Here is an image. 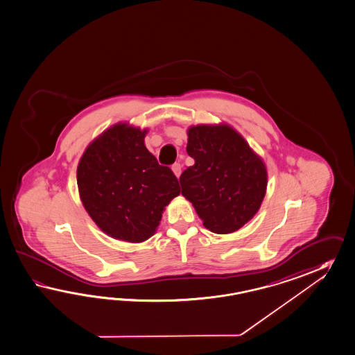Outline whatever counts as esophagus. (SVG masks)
Masks as SVG:
<instances>
[{"mask_svg": "<svg viewBox=\"0 0 355 355\" xmlns=\"http://www.w3.org/2000/svg\"><path fill=\"white\" fill-rule=\"evenodd\" d=\"M171 168H173V173H175V176H176V178H179V176L182 175V164H173V167H171Z\"/></svg>", "mask_w": 355, "mask_h": 355, "instance_id": "esophagus-1", "label": "esophagus"}]
</instances>
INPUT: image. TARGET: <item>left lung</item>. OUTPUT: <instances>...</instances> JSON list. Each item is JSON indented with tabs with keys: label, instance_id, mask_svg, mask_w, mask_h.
I'll list each match as a JSON object with an SVG mask.
<instances>
[{
	"label": "left lung",
	"instance_id": "left-lung-1",
	"mask_svg": "<svg viewBox=\"0 0 355 355\" xmlns=\"http://www.w3.org/2000/svg\"><path fill=\"white\" fill-rule=\"evenodd\" d=\"M187 132L194 164L179 179L182 194L212 233H233L263 203L268 185L263 158L227 123L191 126Z\"/></svg>",
	"mask_w": 355,
	"mask_h": 355
}]
</instances>
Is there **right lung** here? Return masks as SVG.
<instances>
[{
  "label": "right lung",
  "mask_w": 355,
  "mask_h": 355,
  "mask_svg": "<svg viewBox=\"0 0 355 355\" xmlns=\"http://www.w3.org/2000/svg\"><path fill=\"white\" fill-rule=\"evenodd\" d=\"M148 128L119 122L95 137L77 167L82 205L114 239L140 243L153 236L164 207L180 194L176 176L144 144Z\"/></svg>",
  "instance_id": "right-lung-1"
}]
</instances>
